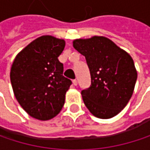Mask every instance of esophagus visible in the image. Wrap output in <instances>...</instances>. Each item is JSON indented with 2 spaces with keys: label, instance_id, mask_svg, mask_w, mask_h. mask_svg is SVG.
<instances>
[{
  "label": "esophagus",
  "instance_id": "1",
  "mask_svg": "<svg viewBox=\"0 0 150 150\" xmlns=\"http://www.w3.org/2000/svg\"><path fill=\"white\" fill-rule=\"evenodd\" d=\"M73 85H74V86H76V85H77V80H76V79L73 80Z\"/></svg>",
  "mask_w": 150,
  "mask_h": 150
}]
</instances>
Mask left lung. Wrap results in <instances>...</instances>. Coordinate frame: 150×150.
<instances>
[{"mask_svg": "<svg viewBox=\"0 0 150 150\" xmlns=\"http://www.w3.org/2000/svg\"><path fill=\"white\" fill-rule=\"evenodd\" d=\"M73 46L86 59L91 84L81 91L88 109L108 119L119 114L132 96L137 72L131 56L103 36L77 39Z\"/></svg>", "mask_w": 150, "mask_h": 150, "instance_id": "left-lung-1", "label": "left lung"}]
</instances>
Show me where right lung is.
Returning <instances> with one entry per match:
<instances>
[{"instance_id": "obj_1", "label": "right lung", "mask_w": 150, "mask_h": 150, "mask_svg": "<svg viewBox=\"0 0 150 150\" xmlns=\"http://www.w3.org/2000/svg\"><path fill=\"white\" fill-rule=\"evenodd\" d=\"M65 42L43 35L21 50L12 64L10 81L15 98L32 117L47 121L59 114L72 81L64 77L58 57Z\"/></svg>"}]
</instances>
